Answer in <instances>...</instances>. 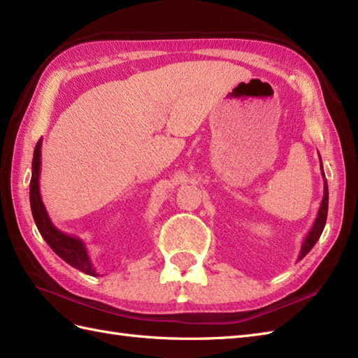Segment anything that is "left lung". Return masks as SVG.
<instances>
[{
  "mask_svg": "<svg viewBox=\"0 0 358 358\" xmlns=\"http://www.w3.org/2000/svg\"><path fill=\"white\" fill-rule=\"evenodd\" d=\"M320 163H322V158H320ZM322 167V175L324 178V171H323V164H320ZM324 191H323V200H322V204H320V209H318V214H317V218L315 222L313 224V227H310V231L308 232V235L305 237V240H303V245H301V249H300V255H299V260L300 262L303 257H306V254L309 252L310 249L314 248L315 243L318 241V238H320V235L324 229V224H326V217H328V203H329V192H328V181H326L324 178Z\"/></svg>",
  "mask_w": 358,
  "mask_h": 358,
  "instance_id": "8db88e82",
  "label": "left lung"
}]
</instances>
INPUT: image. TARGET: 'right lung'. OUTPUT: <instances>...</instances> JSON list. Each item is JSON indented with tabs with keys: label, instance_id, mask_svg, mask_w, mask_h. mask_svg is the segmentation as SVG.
<instances>
[{
	"label": "right lung",
	"instance_id": "obj_1",
	"mask_svg": "<svg viewBox=\"0 0 358 358\" xmlns=\"http://www.w3.org/2000/svg\"><path fill=\"white\" fill-rule=\"evenodd\" d=\"M41 144L43 138L38 140L35 150H34V159H32V180H30V209H32V215L35 220V224L40 231L41 237L45 243L52 248L59 258H63L66 263L73 266L75 269L87 273V275L96 277L98 273L94 268L92 262L87 249L85 246V241L80 240L73 235L64 234L53 226L52 220L49 218L48 210L44 208V203L41 200L40 194V172H41Z\"/></svg>",
	"mask_w": 358,
	"mask_h": 358
}]
</instances>
